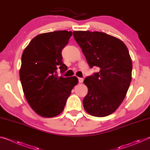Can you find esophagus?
<instances>
[{"label":"esophagus","instance_id":"esophagus-1","mask_svg":"<svg viewBox=\"0 0 150 150\" xmlns=\"http://www.w3.org/2000/svg\"><path fill=\"white\" fill-rule=\"evenodd\" d=\"M79 79V83H83V80H84V79H83V78H78Z\"/></svg>","mask_w":150,"mask_h":150}]
</instances>
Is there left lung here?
Masks as SVG:
<instances>
[{"mask_svg":"<svg viewBox=\"0 0 150 150\" xmlns=\"http://www.w3.org/2000/svg\"><path fill=\"white\" fill-rule=\"evenodd\" d=\"M73 36L90 67L100 69L84 80L88 87L83 100L85 110L96 117L110 115L121 105L130 85L132 63L128 48L104 32L74 31Z\"/></svg>","mask_w":150,"mask_h":150,"instance_id":"1","label":"left lung"}]
</instances>
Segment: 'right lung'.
Listing matches in <instances>:
<instances>
[{
    "mask_svg": "<svg viewBox=\"0 0 150 150\" xmlns=\"http://www.w3.org/2000/svg\"><path fill=\"white\" fill-rule=\"evenodd\" d=\"M71 35L72 32L66 30L39 34L22 53L20 69L22 89L31 108L42 117L52 118L62 113L78 83L76 77L57 74V67L62 73L67 70L62 51Z\"/></svg>",
    "mask_w": 150,
    "mask_h": 150,
    "instance_id": "obj_1",
    "label": "right lung"
}]
</instances>
